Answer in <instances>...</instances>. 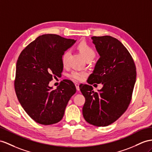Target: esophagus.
I'll use <instances>...</instances> for the list:
<instances>
[{
	"instance_id": "34e87169",
	"label": "esophagus",
	"mask_w": 152,
	"mask_h": 152,
	"mask_svg": "<svg viewBox=\"0 0 152 152\" xmlns=\"http://www.w3.org/2000/svg\"><path fill=\"white\" fill-rule=\"evenodd\" d=\"M79 85H80V84H79L78 83H75V86H76V90H77V91H80Z\"/></svg>"
}]
</instances>
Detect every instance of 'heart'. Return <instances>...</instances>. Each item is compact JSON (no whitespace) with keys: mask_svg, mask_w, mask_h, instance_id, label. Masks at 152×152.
<instances>
[{"mask_svg":"<svg viewBox=\"0 0 152 152\" xmlns=\"http://www.w3.org/2000/svg\"><path fill=\"white\" fill-rule=\"evenodd\" d=\"M77 48H78L80 53L82 54L85 60L87 59H93L95 57L96 53L95 50H94L91 45H89L86 42H80L77 45ZM70 55V51L69 50H65V51L63 53L61 56V62L62 64L64 66L67 65L68 64V58ZM87 74L85 72L82 71H74L71 74H70L69 76L71 77L72 79L76 81H81L84 77L86 76Z\"/></svg>","mask_w":152,"mask_h":152,"instance_id":"1","label":"heart"}]
</instances>
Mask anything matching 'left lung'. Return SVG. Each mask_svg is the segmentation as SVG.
<instances>
[{
	"label": "left lung",
	"instance_id": "1",
	"mask_svg": "<svg viewBox=\"0 0 152 152\" xmlns=\"http://www.w3.org/2000/svg\"><path fill=\"white\" fill-rule=\"evenodd\" d=\"M99 55L88 84L102 83L95 92L89 85H80L85 98L83 115L85 121L96 126L113 123L129 105L136 81V68L129 52L118 39L110 36L92 37Z\"/></svg>",
	"mask_w": 152,
	"mask_h": 152
}]
</instances>
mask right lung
Masks as SVG:
<instances>
[{"label":"right lung","mask_w":152,"mask_h":152,"mask_svg":"<svg viewBox=\"0 0 152 152\" xmlns=\"http://www.w3.org/2000/svg\"><path fill=\"white\" fill-rule=\"evenodd\" d=\"M76 40L57 34L38 37L22 50L16 65L15 89L21 106L37 123L49 125L63 118L66 106L76 89L65 80L53 90L49 84L63 71V53Z\"/></svg>","instance_id":"obj_1"}]
</instances>
